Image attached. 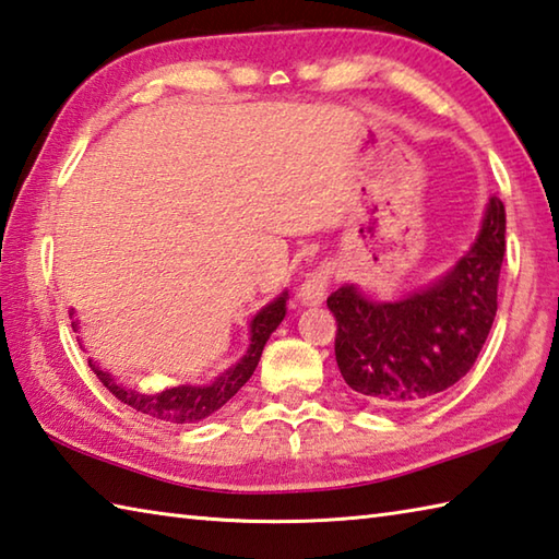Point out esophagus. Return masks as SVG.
I'll list each match as a JSON object with an SVG mask.
<instances>
[{
	"instance_id": "obj_1",
	"label": "esophagus",
	"mask_w": 559,
	"mask_h": 559,
	"mask_svg": "<svg viewBox=\"0 0 559 559\" xmlns=\"http://www.w3.org/2000/svg\"><path fill=\"white\" fill-rule=\"evenodd\" d=\"M331 275H333V267L329 262H323V265L309 272L307 280H304L301 287L297 289V299L304 304V307H321L325 294H329Z\"/></svg>"
}]
</instances>
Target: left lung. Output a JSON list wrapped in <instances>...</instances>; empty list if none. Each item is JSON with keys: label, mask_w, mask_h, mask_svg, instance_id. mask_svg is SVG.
<instances>
[{"label": "left lung", "mask_w": 559, "mask_h": 559, "mask_svg": "<svg viewBox=\"0 0 559 559\" xmlns=\"http://www.w3.org/2000/svg\"><path fill=\"white\" fill-rule=\"evenodd\" d=\"M503 234L507 212L491 197L475 243L426 287L394 301L370 299L357 284L333 292L335 362L345 384L374 406L408 408L460 382L497 316Z\"/></svg>", "instance_id": "1"}]
</instances>
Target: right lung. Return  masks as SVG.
Masks as SVG:
<instances>
[{
    "label": "right lung",
    "mask_w": 559,
    "mask_h": 559,
    "mask_svg": "<svg viewBox=\"0 0 559 559\" xmlns=\"http://www.w3.org/2000/svg\"><path fill=\"white\" fill-rule=\"evenodd\" d=\"M287 299L289 294L282 292L277 299H272L267 307H262L255 316H252L250 345L246 355L240 357L236 365H230L228 370L214 377V382L209 384H180V386L163 389V392H139V389H129L116 382L114 374L102 370L92 357H90V367L94 370V374L99 377V382L107 386L119 402L141 411V414L160 418V420H170V424H197V420L212 416L214 411H218L228 402V399H234L238 394V389L248 382L252 372H255L262 347H265L272 331H277L284 313H287ZM72 316H75V309L70 311V319ZM72 329L78 331V321H72Z\"/></svg>",
    "instance_id": "1"
}]
</instances>
